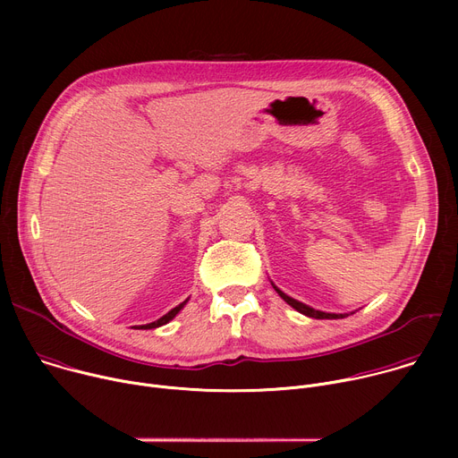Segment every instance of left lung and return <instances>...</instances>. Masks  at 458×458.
I'll use <instances>...</instances> for the list:
<instances>
[{"instance_id":"8db88e82","label":"left lung","mask_w":458,"mask_h":458,"mask_svg":"<svg viewBox=\"0 0 458 458\" xmlns=\"http://www.w3.org/2000/svg\"><path fill=\"white\" fill-rule=\"evenodd\" d=\"M274 288H276V292H277L292 308H295V310L301 311L302 315H308V317H313V318H343V317H346V313H326V311L313 310V308H310V306H306V304H302V302H299V301L288 297V295L283 293L277 286H274Z\"/></svg>"}]
</instances>
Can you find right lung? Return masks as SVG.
<instances>
[{
    "label": "right lung",
    "instance_id": "add662e5",
    "mask_svg": "<svg viewBox=\"0 0 458 458\" xmlns=\"http://www.w3.org/2000/svg\"><path fill=\"white\" fill-rule=\"evenodd\" d=\"M186 304V301L184 302H181L179 306H175L174 310H170L166 315H163L161 318H157V320H154V322H150V324H143V326H138V330H152V328H159V326H163V324H166L168 320H172L177 313H179V310L182 308Z\"/></svg>",
    "mask_w": 458,
    "mask_h": 458
}]
</instances>
